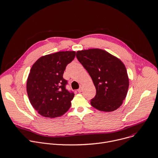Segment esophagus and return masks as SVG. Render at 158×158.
Wrapping results in <instances>:
<instances>
[{
    "label": "esophagus",
    "instance_id": "34e87169",
    "mask_svg": "<svg viewBox=\"0 0 158 158\" xmlns=\"http://www.w3.org/2000/svg\"><path fill=\"white\" fill-rule=\"evenodd\" d=\"M78 92L79 93H80V92H82V88H81V87H80V88L79 89H78Z\"/></svg>",
    "mask_w": 158,
    "mask_h": 158
}]
</instances>
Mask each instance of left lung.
Returning a JSON list of instances; mask_svg holds the SVG:
<instances>
[{
	"instance_id": "obj_1",
	"label": "left lung",
	"mask_w": 158,
	"mask_h": 158,
	"mask_svg": "<svg viewBox=\"0 0 158 158\" xmlns=\"http://www.w3.org/2000/svg\"><path fill=\"white\" fill-rule=\"evenodd\" d=\"M76 56L91 77L96 95L92 106L100 111L115 110L126 98L129 78L124 64L109 52L100 49L78 51Z\"/></svg>"
}]
</instances>
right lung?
Wrapping results in <instances>:
<instances>
[{"label": "right lung", "mask_w": 158, "mask_h": 158, "mask_svg": "<svg viewBox=\"0 0 158 158\" xmlns=\"http://www.w3.org/2000/svg\"><path fill=\"white\" fill-rule=\"evenodd\" d=\"M75 51H60L40 58L32 65L27 80V93L31 104L42 116L63 115L71 106L74 93L66 89L63 77Z\"/></svg>", "instance_id": "obj_1"}]
</instances>
